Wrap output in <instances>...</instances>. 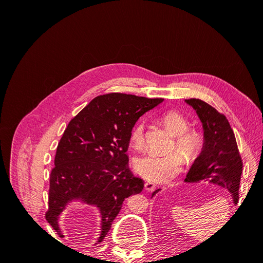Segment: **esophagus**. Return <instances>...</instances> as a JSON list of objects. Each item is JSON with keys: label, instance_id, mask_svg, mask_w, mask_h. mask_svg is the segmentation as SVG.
<instances>
[{"label": "esophagus", "instance_id": "obj_1", "mask_svg": "<svg viewBox=\"0 0 263 263\" xmlns=\"http://www.w3.org/2000/svg\"><path fill=\"white\" fill-rule=\"evenodd\" d=\"M145 189L148 191V192H153L156 189V185L154 184L153 182H146L145 183Z\"/></svg>", "mask_w": 263, "mask_h": 263}]
</instances>
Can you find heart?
Returning <instances> with one entry per match:
<instances>
[{
	"label": "heart",
	"instance_id": "heart-1",
	"mask_svg": "<svg viewBox=\"0 0 263 263\" xmlns=\"http://www.w3.org/2000/svg\"><path fill=\"white\" fill-rule=\"evenodd\" d=\"M163 123L169 130L177 136L174 149H178L187 162H192L200 155L203 141L195 132L189 133L190 122L177 110H169L163 117ZM130 140L136 148H141L145 142V123L138 122L130 133ZM183 166V158L179 153L168 155L145 154L134 160V168L145 179L164 183L176 178Z\"/></svg>",
	"mask_w": 263,
	"mask_h": 263
}]
</instances>
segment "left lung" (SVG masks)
<instances>
[{
	"mask_svg": "<svg viewBox=\"0 0 263 263\" xmlns=\"http://www.w3.org/2000/svg\"><path fill=\"white\" fill-rule=\"evenodd\" d=\"M192 107L203 127V147L186 174L184 182L200 183L208 181L232 195L234 204L238 203L242 161L238 151L235 134L227 118L208 103L198 100H184ZM161 189L156 190L155 196Z\"/></svg>",
	"mask_w": 263,
	"mask_h": 263,
	"instance_id": "8db88e82",
	"label": "left lung"
}]
</instances>
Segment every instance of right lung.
<instances>
[{"mask_svg":"<svg viewBox=\"0 0 263 263\" xmlns=\"http://www.w3.org/2000/svg\"><path fill=\"white\" fill-rule=\"evenodd\" d=\"M163 102L109 93L93 99L70 121L57 147L50 173L46 219L61 234L60 214L72 202L93 205L101 214L100 243L125 198L140 193L144 180L128 168L130 133L140 116Z\"/></svg>","mask_w":263,"mask_h":263,"instance_id":"1","label":"right lung"}]
</instances>
